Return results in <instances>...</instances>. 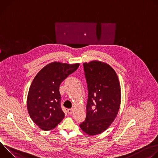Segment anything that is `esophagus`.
Masks as SVG:
<instances>
[{"label": "esophagus", "instance_id": "obj_1", "mask_svg": "<svg viewBox=\"0 0 158 158\" xmlns=\"http://www.w3.org/2000/svg\"><path fill=\"white\" fill-rule=\"evenodd\" d=\"M73 112V109H67V113L69 114H71Z\"/></svg>", "mask_w": 158, "mask_h": 158}]
</instances>
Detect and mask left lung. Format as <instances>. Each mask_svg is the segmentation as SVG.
<instances>
[{"mask_svg": "<svg viewBox=\"0 0 158 158\" xmlns=\"http://www.w3.org/2000/svg\"><path fill=\"white\" fill-rule=\"evenodd\" d=\"M88 89L85 119L81 129L94 136L106 130L116 118L121 103L118 76L108 64L98 60L84 63Z\"/></svg>", "mask_w": 158, "mask_h": 158, "instance_id": "8db88e82", "label": "left lung"}]
</instances>
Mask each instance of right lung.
<instances>
[{
	"label": "right lung",
	"instance_id": "add662e5",
	"mask_svg": "<svg viewBox=\"0 0 158 158\" xmlns=\"http://www.w3.org/2000/svg\"><path fill=\"white\" fill-rule=\"evenodd\" d=\"M79 66V64L52 62L34 77L27 96V110L32 120L41 129L52 130L64 119L59 86Z\"/></svg>",
	"mask_w": 158,
	"mask_h": 158
}]
</instances>
